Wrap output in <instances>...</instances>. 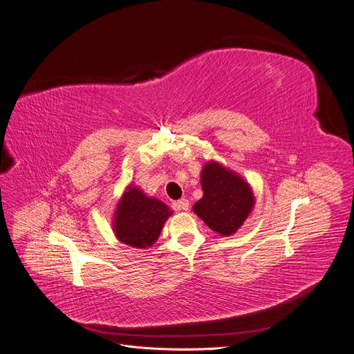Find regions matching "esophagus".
I'll use <instances>...</instances> for the list:
<instances>
[{"label": "esophagus", "instance_id": "esophagus-1", "mask_svg": "<svg viewBox=\"0 0 354 354\" xmlns=\"http://www.w3.org/2000/svg\"><path fill=\"white\" fill-rule=\"evenodd\" d=\"M174 209L176 212H180V210H187L189 209V201L187 199H180L178 202L174 203Z\"/></svg>", "mask_w": 354, "mask_h": 354}]
</instances>
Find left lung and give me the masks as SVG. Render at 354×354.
<instances>
[{
    "label": "left lung",
    "instance_id": "1",
    "mask_svg": "<svg viewBox=\"0 0 354 354\" xmlns=\"http://www.w3.org/2000/svg\"><path fill=\"white\" fill-rule=\"evenodd\" d=\"M201 183L203 196L194 205V212L213 232L224 237L234 234L252 210L251 186L216 160L203 167Z\"/></svg>",
    "mask_w": 354,
    "mask_h": 354
}]
</instances>
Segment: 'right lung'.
I'll return each instance as SVG.
<instances>
[{
    "label": "right lung",
    "mask_w": 354,
    "mask_h": 354,
    "mask_svg": "<svg viewBox=\"0 0 354 354\" xmlns=\"http://www.w3.org/2000/svg\"><path fill=\"white\" fill-rule=\"evenodd\" d=\"M172 210L155 198H148L141 189L130 185L121 196L113 229L115 237L130 247L148 248L158 240Z\"/></svg>",
    "instance_id": "1"
}]
</instances>
